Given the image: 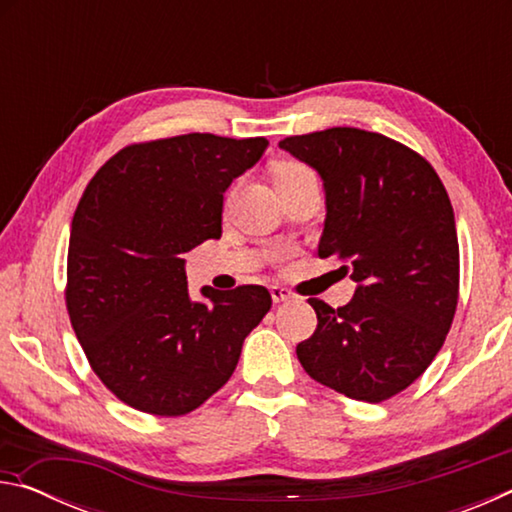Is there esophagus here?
Returning <instances> with one entry per match:
<instances>
[{
    "mask_svg": "<svg viewBox=\"0 0 512 512\" xmlns=\"http://www.w3.org/2000/svg\"><path fill=\"white\" fill-rule=\"evenodd\" d=\"M271 298H273V302H287V300L293 298V293L289 289L277 287V284H273V287H271Z\"/></svg>",
    "mask_w": 512,
    "mask_h": 512,
    "instance_id": "34e87169",
    "label": "esophagus"
}]
</instances>
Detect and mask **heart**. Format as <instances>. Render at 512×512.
I'll return each instance as SVG.
<instances>
[{"label": "heart", "instance_id": "b5f03b06", "mask_svg": "<svg viewBox=\"0 0 512 512\" xmlns=\"http://www.w3.org/2000/svg\"><path fill=\"white\" fill-rule=\"evenodd\" d=\"M307 173L311 171L298 162H277L273 167V183L275 187L282 183H291V180H298L302 176H307Z\"/></svg>", "mask_w": 512, "mask_h": 512}]
</instances>
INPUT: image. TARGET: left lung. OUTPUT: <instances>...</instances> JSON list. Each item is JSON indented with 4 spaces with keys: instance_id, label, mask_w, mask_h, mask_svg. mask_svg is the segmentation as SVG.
I'll use <instances>...</instances> for the list:
<instances>
[{
    "instance_id": "left-lung-1",
    "label": "left lung",
    "mask_w": 512,
    "mask_h": 512,
    "mask_svg": "<svg viewBox=\"0 0 512 512\" xmlns=\"http://www.w3.org/2000/svg\"><path fill=\"white\" fill-rule=\"evenodd\" d=\"M325 189L318 257H336L357 282L339 309L311 298L318 316L298 359L311 379L359 402L411 386L443 348L458 302L454 210L418 153L359 128L284 137Z\"/></svg>"
}]
</instances>
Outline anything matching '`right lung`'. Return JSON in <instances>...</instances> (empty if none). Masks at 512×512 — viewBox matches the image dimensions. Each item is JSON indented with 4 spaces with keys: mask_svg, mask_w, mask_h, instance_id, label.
I'll return each instance as SVG.
<instances>
[{
    "mask_svg": "<svg viewBox=\"0 0 512 512\" xmlns=\"http://www.w3.org/2000/svg\"><path fill=\"white\" fill-rule=\"evenodd\" d=\"M266 137L189 133L133 144L103 164L74 212L67 311L97 377L121 402L185 415L232 377L246 336L271 309L257 284L201 289L185 259L221 237L223 194L262 158Z\"/></svg>",
    "mask_w": 512,
    "mask_h": 512,
    "instance_id": "add662e5",
    "label": "right lung"
}]
</instances>
